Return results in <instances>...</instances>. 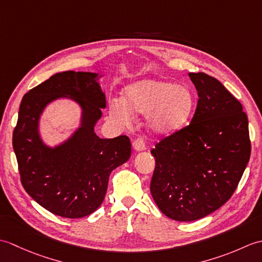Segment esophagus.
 <instances>
[{
	"label": "esophagus",
	"mask_w": 262,
	"mask_h": 262,
	"mask_svg": "<svg viewBox=\"0 0 262 262\" xmlns=\"http://www.w3.org/2000/svg\"><path fill=\"white\" fill-rule=\"evenodd\" d=\"M133 146H134L136 151H143V149H145V142L143 141V138L137 137L136 140L133 142Z\"/></svg>",
	"instance_id": "1"
}]
</instances>
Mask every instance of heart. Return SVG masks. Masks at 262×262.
<instances>
[{
  "instance_id": "b5f03b06",
  "label": "heart",
  "mask_w": 262,
  "mask_h": 262,
  "mask_svg": "<svg viewBox=\"0 0 262 262\" xmlns=\"http://www.w3.org/2000/svg\"><path fill=\"white\" fill-rule=\"evenodd\" d=\"M125 101L114 99L110 115L122 125L132 120V111L147 115V125L155 134H170L187 124L194 107L191 91L158 79L140 80L125 89Z\"/></svg>"
}]
</instances>
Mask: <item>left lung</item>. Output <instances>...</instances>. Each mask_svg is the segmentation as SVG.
Wrapping results in <instances>:
<instances>
[{
    "instance_id": "1",
    "label": "left lung",
    "mask_w": 262,
    "mask_h": 262,
    "mask_svg": "<svg viewBox=\"0 0 262 262\" xmlns=\"http://www.w3.org/2000/svg\"><path fill=\"white\" fill-rule=\"evenodd\" d=\"M198 102L191 122L161 140L151 153V193L162 213L196 221L229 200L251 154L248 117L238 100L215 77L189 73Z\"/></svg>"
}]
</instances>
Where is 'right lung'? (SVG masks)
Returning a JSON list of instances; mask_svg holds the SVG:
<instances>
[{"label":"right lung","mask_w":262,"mask_h":262,"mask_svg":"<svg viewBox=\"0 0 262 262\" xmlns=\"http://www.w3.org/2000/svg\"><path fill=\"white\" fill-rule=\"evenodd\" d=\"M98 74L66 71L57 73L26 93L19 108L12 145L21 183L32 199L51 213L80 219L102 204L109 176L128 161L132 153L126 135L100 138L94 125L105 108ZM70 97L82 108L81 127L71 139L52 149L41 141L38 118L49 102Z\"/></svg>","instance_id":"add662e5"}]
</instances>
